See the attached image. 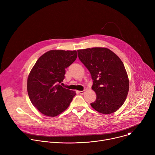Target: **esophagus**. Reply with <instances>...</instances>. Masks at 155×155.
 I'll return each instance as SVG.
<instances>
[{"mask_svg":"<svg viewBox=\"0 0 155 155\" xmlns=\"http://www.w3.org/2000/svg\"><path fill=\"white\" fill-rule=\"evenodd\" d=\"M84 92H85V90H83V91H78V93H79L80 94H81L84 93Z\"/></svg>","mask_w":155,"mask_h":155,"instance_id":"esophagus-1","label":"esophagus"}]
</instances>
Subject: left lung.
<instances>
[{
  "label": "left lung",
  "mask_w": 155,
  "mask_h": 155,
  "mask_svg": "<svg viewBox=\"0 0 155 155\" xmlns=\"http://www.w3.org/2000/svg\"><path fill=\"white\" fill-rule=\"evenodd\" d=\"M77 51L79 59L93 80L91 88L96 94V99L91 103V107L103 114L116 112L124 104L129 91L128 77L123 62L105 48Z\"/></svg>",
  "instance_id": "left-lung-1"
}]
</instances>
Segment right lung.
I'll return each instance as SVG.
<instances>
[{"mask_svg": "<svg viewBox=\"0 0 155 155\" xmlns=\"http://www.w3.org/2000/svg\"><path fill=\"white\" fill-rule=\"evenodd\" d=\"M77 58L75 50H51L37 61L28 77L27 88L32 104L42 114L51 117L59 115L76 95L60 83L65 78V69Z\"/></svg>", "mask_w": 155, "mask_h": 155, "instance_id": "add662e5", "label": "right lung"}]
</instances>
